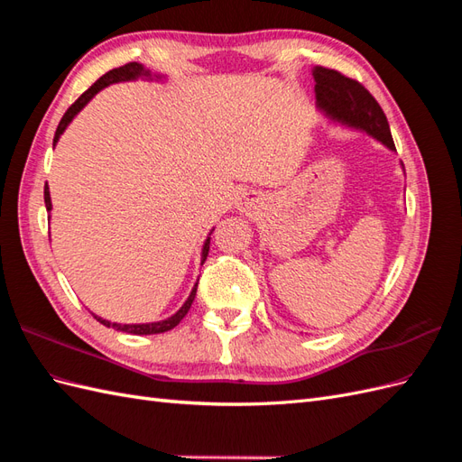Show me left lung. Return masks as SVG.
<instances>
[{
  "instance_id": "8db88e82",
  "label": "left lung",
  "mask_w": 462,
  "mask_h": 462,
  "mask_svg": "<svg viewBox=\"0 0 462 462\" xmlns=\"http://www.w3.org/2000/svg\"><path fill=\"white\" fill-rule=\"evenodd\" d=\"M314 80L318 106L328 116L351 125V127L365 129L387 148L395 150L383 109L358 80L328 67H316Z\"/></svg>"
}]
</instances>
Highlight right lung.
Listing matches in <instances>:
<instances>
[{
  "label": "right lung",
  "instance_id": "add662e5",
  "mask_svg": "<svg viewBox=\"0 0 462 462\" xmlns=\"http://www.w3.org/2000/svg\"><path fill=\"white\" fill-rule=\"evenodd\" d=\"M141 75H148V71H144V67H143L141 63H127V65H121V67H117V69H111V71H107L106 75H102L100 79H97V80L94 82V85H92L88 90L82 92V94L77 97V100H75L71 106H69V109L65 111V114H63V117H61V121H60V125H58V131H55V136H53V146H55V143L60 141V136H61V133L65 131L67 125L71 123V119L79 114V111L88 104V100H92L94 94H97L102 88H106L107 85H111V82L131 80V79H136V77H141ZM44 202H46V209L50 212V209H51V200H50L48 183H46V187H44ZM208 250H209V236H208V241L204 243V248H202V262H204L206 256H208ZM197 287H199V283L194 285V289H192V292H190V297L187 299V302H185L183 306H180V310H179L177 314H173L171 318H167V319H162V321H153V324H133V326L125 324V326H121V324H109L107 319H102V318H97V316H94V318H96L97 321H100V324L107 326V328H116V329H119V331L133 333V335H153V333L170 331V329H173V328L179 324V321L187 316V312L190 310V304H192L194 297H197Z\"/></svg>",
  "mask_w": 462,
  "mask_h": 462
}]
</instances>
